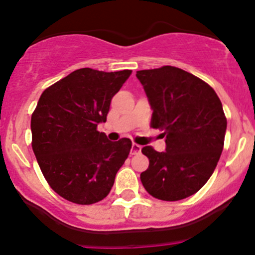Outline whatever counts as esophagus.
I'll use <instances>...</instances> for the list:
<instances>
[{
	"label": "esophagus",
	"mask_w": 255,
	"mask_h": 255,
	"mask_svg": "<svg viewBox=\"0 0 255 255\" xmlns=\"http://www.w3.org/2000/svg\"><path fill=\"white\" fill-rule=\"evenodd\" d=\"M140 150H142V146L134 143L132 144V149H130V154H132V155H134V154H139Z\"/></svg>",
	"instance_id": "34e87169"
}]
</instances>
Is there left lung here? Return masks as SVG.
I'll return each instance as SVG.
<instances>
[{"instance_id": "left-lung-1", "label": "left lung", "mask_w": 255, "mask_h": 255, "mask_svg": "<svg viewBox=\"0 0 255 255\" xmlns=\"http://www.w3.org/2000/svg\"><path fill=\"white\" fill-rule=\"evenodd\" d=\"M153 110L151 127L163 130L165 151L146 145L149 166L140 174L155 199L177 201L196 194L220 160L227 129L215 90L192 74L163 66L135 74Z\"/></svg>"}]
</instances>
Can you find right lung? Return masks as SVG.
<instances>
[{
  "instance_id": "1",
  "label": "right lung",
  "mask_w": 255,
  "mask_h": 255,
  "mask_svg": "<svg viewBox=\"0 0 255 255\" xmlns=\"http://www.w3.org/2000/svg\"><path fill=\"white\" fill-rule=\"evenodd\" d=\"M132 70L79 69L48 87L32 115V148L51 189L68 201L91 205L111 191L132 142L107 139L96 129L106 122L112 97Z\"/></svg>"
}]
</instances>
